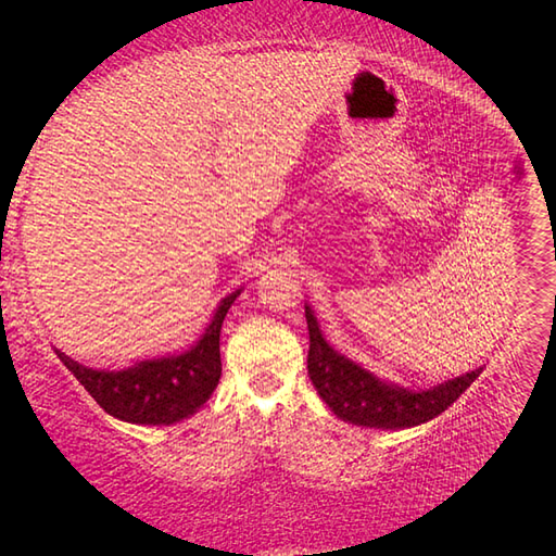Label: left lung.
Segmentation results:
<instances>
[{
    "label": "left lung",
    "instance_id": "left-lung-1",
    "mask_svg": "<svg viewBox=\"0 0 556 556\" xmlns=\"http://www.w3.org/2000/svg\"><path fill=\"white\" fill-rule=\"evenodd\" d=\"M306 323L311 333L308 376L327 406L352 425L376 429L422 425L452 406L482 374V368H476V371L435 384L431 390H403V387L378 380L366 368L336 352L323 339V331L308 306Z\"/></svg>",
    "mask_w": 556,
    "mask_h": 556
}]
</instances>
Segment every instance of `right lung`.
Masks as SVG:
<instances>
[{"mask_svg":"<svg viewBox=\"0 0 556 556\" xmlns=\"http://www.w3.org/2000/svg\"><path fill=\"white\" fill-rule=\"evenodd\" d=\"M239 294L241 290L220 301L204 336L182 355L139 362L125 371H94L55 352L109 415L131 425H174L204 406L220 382V329Z\"/></svg>","mask_w":556,"mask_h":556,"instance_id":"right-lung-1","label":"right lung"}]
</instances>
